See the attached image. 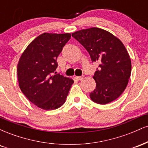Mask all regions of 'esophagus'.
Here are the masks:
<instances>
[{
	"label": "esophagus",
	"instance_id": "34e87169",
	"mask_svg": "<svg viewBox=\"0 0 148 148\" xmlns=\"http://www.w3.org/2000/svg\"><path fill=\"white\" fill-rule=\"evenodd\" d=\"M75 79L76 80H78V81H81V80L84 79V76H75Z\"/></svg>",
	"mask_w": 148,
	"mask_h": 148
}]
</instances>
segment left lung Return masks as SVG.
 <instances>
[{
    "instance_id": "8db88e82",
    "label": "left lung",
    "mask_w": 148,
    "mask_h": 148,
    "mask_svg": "<svg viewBox=\"0 0 148 148\" xmlns=\"http://www.w3.org/2000/svg\"><path fill=\"white\" fill-rule=\"evenodd\" d=\"M84 47L92 62H98L93 79L96 88L90 99L106 104L118 98L126 88L132 72V62L123 42L113 34L99 28H90L72 33Z\"/></svg>"
}]
</instances>
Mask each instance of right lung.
Returning a JSON list of instances; mask_svg holds the SVG:
<instances>
[{"label": "right lung", "instance_id": "obj_1", "mask_svg": "<svg viewBox=\"0 0 148 148\" xmlns=\"http://www.w3.org/2000/svg\"><path fill=\"white\" fill-rule=\"evenodd\" d=\"M70 33H45L27 47L17 64L18 86L33 104L45 110L58 108L65 102L74 81L59 74L57 58L70 40Z\"/></svg>", "mask_w": 148, "mask_h": 148}]
</instances>
